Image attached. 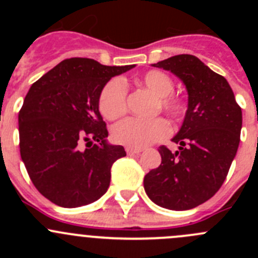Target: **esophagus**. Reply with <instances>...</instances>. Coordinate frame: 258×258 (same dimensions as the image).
<instances>
[{
    "label": "esophagus",
    "instance_id": "esophagus-1",
    "mask_svg": "<svg viewBox=\"0 0 258 258\" xmlns=\"http://www.w3.org/2000/svg\"><path fill=\"white\" fill-rule=\"evenodd\" d=\"M126 152L130 155H136V153L142 152V148H136V147H126Z\"/></svg>",
    "mask_w": 258,
    "mask_h": 258
}]
</instances>
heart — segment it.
I'll return each instance as SVG.
<instances>
[{"label": "heart", "mask_w": 258, "mask_h": 258, "mask_svg": "<svg viewBox=\"0 0 258 258\" xmlns=\"http://www.w3.org/2000/svg\"><path fill=\"white\" fill-rule=\"evenodd\" d=\"M135 82L150 90L156 96V112L163 111L175 119L183 116L186 103L181 96L172 92L173 80L170 75L160 70H151L135 79ZM98 108L108 121H114L126 113L127 87L123 81L111 79L106 82L98 98ZM168 134L170 124L163 117L151 119L128 117L117 123L112 130L114 141L130 147H144L165 139Z\"/></svg>", "instance_id": "obj_1"}]
</instances>
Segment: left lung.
<instances>
[{"label": "left lung", "instance_id": "left-lung-1", "mask_svg": "<svg viewBox=\"0 0 258 258\" xmlns=\"http://www.w3.org/2000/svg\"><path fill=\"white\" fill-rule=\"evenodd\" d=\"M152 66L182 80L188 108L172 139L178 151L158 147L162 161L145 176V191L158 206L191 210L210 200L227 177L240 144L242 111L227 80L196 56L177 54Z\"/></svg>", "mask_w": 258, "mask_h": 258}]
</instances>
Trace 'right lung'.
<instances>
[{
    "label": "right lung",
    "instance_id": "obj_1",
    "mask_svg": "<svg viewBox=\"0 0 258 258\" xmlns=\"http://www.w3.org/2000/svg\"><path fill=\"white\" fill-rule=\"evenodd\" d=\"M134 67L72 57L36 81L26 95L18 113L21 158L38 192L57 206H85L107 191L111 167L126 152L106 142L98 98L106 82ZM82 142L88 147L83 151Z\"/></svg>",
    "mask_w": 258,
    "mask_h": 258
}]
</instances>
